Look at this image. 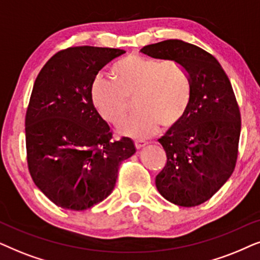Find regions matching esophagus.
I'll list each match as a JSON object with an SVG mask.
<instances>
[{"label":"esophagus","mask_w":260,"mask_h":260,"mask_svg":"<svg viewBox=\"0 0 260 260\" xmlns=\"http://www.w3.org/2000/svg\"><path fill=\"white\" fill-rule=\"evenodd\" d=\"M134 145H136V147L138 148V150H140V148L146 146L147 143H146V141H144V140H136V141H134Z\"/></svg>","instance_id":"1"}]
</instances>
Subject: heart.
Listing matches in <instances>:
<instances>
[{"label":"heart","mask_w":260,"mask_h":260,"mask_svg":"<svg viewBox=\"0 0 260 260\" xmlns=\"http://www.w3.org/2000/svg\"><path fill=\"white\" fill-rule=\"evenodd\" d=\"M112 81L99 79L91 89L96 110L110 124L123 122L129 99L138 109L121 127L131 137L144 138L159 126L181 122L191 102V84L184 69L171 60L129 55L112 69Z\"/></svg>","instance_id":"1"}]
</instances>
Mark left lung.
<instances>
[{
    "mask_svg": "<svg viewBox=\"0 0 260 260\" xmlns=\"http://www.w3.org/2000/svg\"><path fill=\"white\" fill-rule=\"evenodd\" d=\"M140 52L174 60L190 79L188 112L158 140L168 159L155 186L171 203L199 206L227 182L237 162L241 119L233 88L216 58L196 45L170 39Z\"/></svg>",
    "mask_w": 260,
    "mask_h": 260,
    "instance_id": "8db88e82",
    "label": "left lung"
}]
</instances>
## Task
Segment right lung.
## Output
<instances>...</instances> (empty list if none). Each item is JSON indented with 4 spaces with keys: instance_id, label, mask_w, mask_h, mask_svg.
Masks as SVG:
<instances>
[{
    "instance_id": "add662e5",
    "label": "right lung",
    "mask_w": 260,
    "mask_h": 260,
    "mask_svg": "<svg viewBox=\"0 0 260 260\" xmlns=\"http://www.w3.org/2000/svg\"><path fill=\"white\" fill-rule=\"evenodd\" d=\"M109 47L57 52L34 82L27 107V165L33 182L54 205L91 208L115 186L120 164L136 153L133 141L113 139L91 100L96 75L123 54Z\"/></svg>"
}]
</instances>
